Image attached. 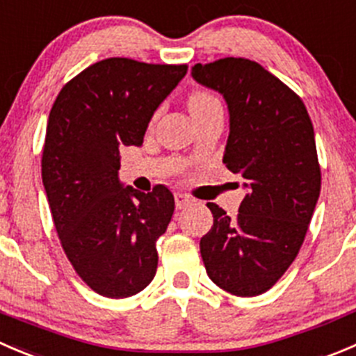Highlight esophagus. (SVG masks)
Masks as SVG:
<instances>
[{
    "label": "esophagus",
    "instance_id": "esophagus-1",
    "mask_svg": "<svg viewBox=\"0 0 356 356\" xmlns=\"http://www.w3.org/2000/svg\"><path fill=\"white\" fill-rule=\"evenodd\" d=\"M191 202L193 200L189 198V196L182 195V193H175V207H177L179 210H182V209H186L188 205H191Z\"/></svg>",
    "mask_w": 356,
    "mask_h": 356
}]
</instances>
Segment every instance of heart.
<instances>
[{"instance_id":"1","label":"heart","mask_w":356,"mask_h":356,"mask_svg":"<svg viewBox=\"0 0 356 356\" xmlns=\"http://www.w3.org/2000/svg\"><path fill=\"white\" fill-rule=\"evenodd\" d=\"M217 106H220L219 101L212 94H207V92H195L188 99V109L191 115L207 111L210 108H217Z\"/></svg>"}]
</instances>
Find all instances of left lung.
Here are the masks:
<instances>
[{"label": "left lung", "instance_id": "obj_1", "mask_svg": "<svg viewBox=\"0 0 356 356\" xmlns=\"http://www.w3.org/2000/svg\"><path fill=\"white\" fill-rule=\"evenodd\" d=\"M191 76L229 111L222 163L247 188L231 219L207 203L213 226L200 240L210 280L240 298L270 291L305 241L322 174L305 102L261 64L241 57L195 64Z\"/></svg>", "mask_w": 356, "mask_h": 356}]
</instances>
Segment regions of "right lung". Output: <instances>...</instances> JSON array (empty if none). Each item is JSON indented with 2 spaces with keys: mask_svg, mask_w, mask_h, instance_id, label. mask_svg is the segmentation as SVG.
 Masks as SVG:
<instances>
[{
  "mask_svg": "<svg viewBox=\"0 0 356 356\" xmlns=\"http://www.w3.org/2000/svg\"><path fill=\"white\" fill-rule=\"evenodd\" d=\"M188 65L111 57L58 92L44 137L41 177L72 268L104 298H130L156 275V240L174 213L165 186L140 193L118 179L120 149L140 146L158 106Z\"/></svg>",
  "mask_w": 356,
  "mask_h": 356,
  "instance_id": "right-lung-1",
  "label": "right lung"
}]
</instances>
